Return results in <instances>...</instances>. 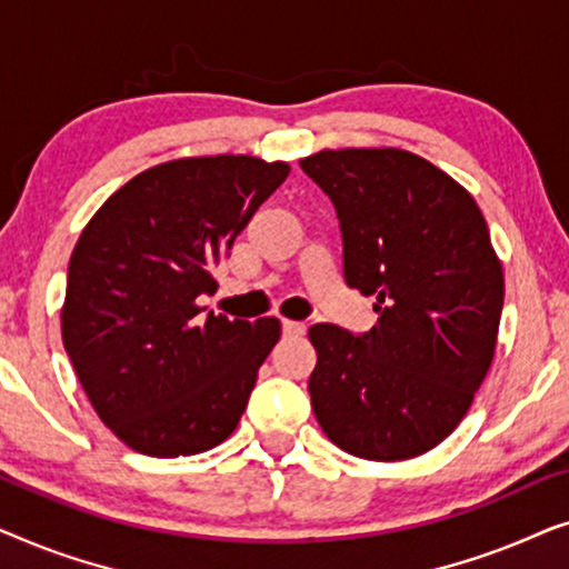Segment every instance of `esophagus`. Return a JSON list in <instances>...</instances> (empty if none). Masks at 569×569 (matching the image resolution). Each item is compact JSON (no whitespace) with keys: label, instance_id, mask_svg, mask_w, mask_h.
<instances>
[{"label":"esophagus","instance_id":"esophagus-1","mask_svg":"<svg viewBox=\"0 0 569 569\" xmlns=\"http://www.w3.org/2000/svg\"><path fill=\"white\" fill-rule=\"evenodd\" d=\"M282 331H284V337H300V333H306V323L282 321Z\"/></svg>","mask_w":569,"mask_h":569}]
</instances>
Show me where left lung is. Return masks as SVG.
Instances as JSON below:
<instances>
[{
  "label": "left lung",
  "instance_id": "obj_1",
  "mask_svg": "<svg viewBox=\"0 0 569 569\" xmlns=\"http://www.w3.org/2000/svg\"><path fill=\"white\" fill-rule=\"evenodd\" d=\"M331 199L349 287L378 323L310 326L308 393L333 446L368 461L422 456L456 430L495 357L505 279L463 186L419 154L323 150L300 160Z\"/></svg>",
  "mask_w": 569,
  "mask_h": 569
}]
</instances>
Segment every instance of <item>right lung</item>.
I'll use <instances>...</instances> for the list:
<instances>
[{
	"label": "right lung",
	"instance_id": "add662e5",
	"mask_svg": "<svg viewBox=\"0 0 569 569\" xmlns=\"http://www.w3.org/2000/svg\"><path fill=\"white\" fill-rule=\"evenodd\" d=\"M287 173L248 154L162 162L77 240L61 339L92 409L137 453L193 456L238 427L282 326L201 316L197 300L217 290L212 269Z\"/></svg>",
	"mask_w": 569,
	"mask_h": 569
}]
</instances>
